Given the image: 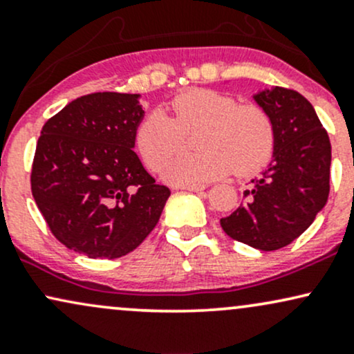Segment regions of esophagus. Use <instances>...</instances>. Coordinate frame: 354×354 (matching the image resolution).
Segmentation results:
<instances>
[{"instance_id": "34e87169", "label": "esophagus", "mask_w": 354, "mask_h": 354, "mask_svg": "<svg viewBox=\"0 0 354 354\" xmlns=\"http://www.w3.org/2000/svg\"><path fill=\"white\" fill-rule=\"evenodd\" d=\"M180 188L181 189H188V191H196V193H198V191L205 189V186H203V185H181Z\"/></svg>"}]
</instances>
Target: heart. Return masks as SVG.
<instances>
[{"label":"heart","mask_w":354,"mask_h":354,"mask_svg":"<svg viewBox=\"0 0 354 354\" xmlns=\"http://www.w3.org/2000/svg\"><path fill=\"white\" fill-rule=\"evenodd\" d=\"M173 116L163 109L146 113L136 126L135 141L145 163L161 169L186 143V135L197 131L201 151L183 153L166 169L176 185H198L223 174L250 176L271 160L276 145L270 113L256 103L216 89L194 88L174 96Z\"/></svg>","instance_id":"heart-1"}]
</instances>
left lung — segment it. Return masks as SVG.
I'll use <instances>...</instances> for the list:
<instances>
[{
    "mask_svg": "<svg viewBox=\"0 0 354 354\" xmlns=\"http://www.w3.org/2000/svg\"><path fill=\"white\" fill-rule=\"evenodd\" d=\"M254 100L274 123L273 161L251 181L246 201L219 223L230 238L274 251L301 236L326 205L331 143L315 108L295 89L274 86Z\"/></svg>",
    "mask_w": 354,
    "mask_h": 354,
    "instance_id": "1",
    "label": "left lung"
}]
</instances>
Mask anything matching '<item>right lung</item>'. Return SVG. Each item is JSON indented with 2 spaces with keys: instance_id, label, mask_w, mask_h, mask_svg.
Wrapping results in <instances>:
<instances>
[{
  "instance_id": "right-lung-1",
  "label": "right lung",
  "mask_w": 354,
  "mask_h": 354,
  "mask_svg": "<svg viewBox=\"0 0 354 354\" xmlns=\"http://www.w3.org/2000/svg\"><path fill=\"white\" fill-rule=\"evenodd\" d=\"M140 95L91 93L51 116L31 168V193L61 245L88 258L131 253L156 226L169 188L135 148Z\"/></svg>"
}]
</instances>
